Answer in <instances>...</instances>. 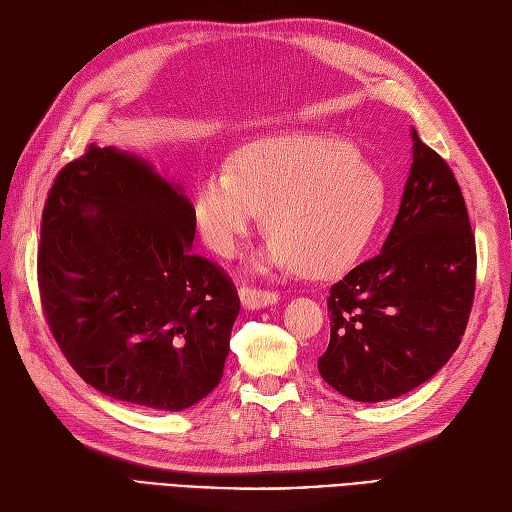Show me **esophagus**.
Returning <instances> with one entry per match:
<instances>
[{
    "label": "esophagus",
    "instance_id": "obj_1",
    "mask_svg": "<svg viewBox=\"0 0 512 512\" xmlns=\"http://www.w3.org/2000/svg\"><path fill=\"white\" fill-rule=\"evenodd\" d=\"M241 294V303L247 309H260V307H267L273 305L277 299H280V294L275 290H265V288H256V286H243L239 290Z\"/></svg>",
    "mask_w": 512,
    "mask_h": 512
}]
</instances>
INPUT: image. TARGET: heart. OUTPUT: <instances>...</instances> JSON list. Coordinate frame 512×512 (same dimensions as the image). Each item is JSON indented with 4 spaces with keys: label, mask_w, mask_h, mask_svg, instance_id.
I'll return each instance as SVG.
<instances>
[{
    "label": "heart",
    "mask_w": 512,
    "mask_h": 512,
    "mask_svg": "<svg viewBox=\"0 0 512 512\" xmlns=\"http://www.w3.org/2000/svg\"><path fill=\"white\" fill-rule=\"evenodd\" d=\"M386 207V183L333 136L294 134L245 145L230 168L205 173L196 222L211 250L230 256L265 211L271 232L260 265L327 277L365 252Z\"/></svg>",
    "instance_id": "1"
}]
</instances>
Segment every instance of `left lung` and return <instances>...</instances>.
Segmentation results:
<instances>
[{
  "instance_id": "1",
  "label": "left lung",
  "mask_w": 512,
  "mask_h": 512,
  "mask_svg": "<svg viewBox=\"0 0 512 512\" xmlns=\"http://www.w3.org/2000/svg\"><path fill=\"white\" fill-rule=\"evenodd\" d=\"M412 166L382 252L329 290L331 342L320 376L354 401H384L429 380L472 312L476 241L459 183L412 130Z\"/></svg>"
}]
</instances>
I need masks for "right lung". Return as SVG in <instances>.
<instances>
[{"label":"right lung","instance_id":"obj_1","mask_svg":"<svg viewBox=\"0 0 512 512\" xmlns=\"http://www.w3.org/2000/svg\"><path fill=\"white\" fill-rule=\"evenodd\" d=\"M196 213L126 151L87 145L46 196L38 290L46 324L87 384L179 412L224 374L241 301L222 267L190 247Z\"/></svg>","mask_w":512,"mask_h":512}]
</instances>
